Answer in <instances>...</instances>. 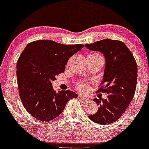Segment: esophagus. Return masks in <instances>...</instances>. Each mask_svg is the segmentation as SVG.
Listing matches in <instances>:
<instances>
[{
  "label": "esophagus",
  "instance_id": "34e87169",
  "mask_svg": "<svg viewBox=\"0 0 149 149\" xmlns=\"http://www.w3.org/2000/svg\"><path fill=\"white\" fill-rule=\"evenodd\" d=\"M78 97L80 99V100H82L83 101H84V102H88V101L90 100V99H88V97L82 96V95H78Z\"/></svg>",
  "mask_w": 149,
  "mask_h": 149
}]
</instances>
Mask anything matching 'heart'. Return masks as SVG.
Here are the masks:
<instances>
[{
  "label": "heart",
  "instance_id": "b5f03b06",
  "mask_svg": "<svg viewBox=\"0 0 149 149\" xmlns=\"http://www.w3.org/2000/svg\"><path fill=\"white\" fill-rule=\"evenodd\" d=\"M91 54L97 56L100 55V54H97V53H93V54ZM76 88L80 92H86L88 89V85L86 83H85V82H80V83H78V84L76 85Z\"/></svg>",
  "mask_w": 149,
  "mask_h": 149
}]
</instances>
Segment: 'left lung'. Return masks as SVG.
Instances as JSON below:
<instances>
[{"label":"left lung","instance_id":"8db88e82","mask_svg":"<svg viewBox=\"0 0 149 149\" xmlns=\"http://www.w3.org/2000/svg\"><path fill=\"white\" fill-rule=\"evenodd\" d=\"M87 48L98 51L105 57V69L98 92H106L107 99H93L98 107L96 113L89 118L100 125H109L124 113L134 97L137 81V65L124 42L104 39L91 44Z\"/></svg>","mask_w":149,"mask_h":149}]
</instances>
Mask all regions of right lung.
Listing matches in <instances>:
<instances>
[{"label": "right lung", "mask_w": 149, "mask_h": 149, "mask_svg": "<svg viewBox=\"0 0 149 149\" xmlns=\"http://www.w3.org/2000/svg\"><path fill=\"white\" fill-rule=\"evenodd\" d=\"M83 47L82 44L63 45L50 40L31 42L17 63L19 93L24 107L33 118L49 121L58 117L71 99V90L56 92L52 82L64 73L69 58Z\"/></svg>", "instance_id": "obj_1"}]
</instances>
